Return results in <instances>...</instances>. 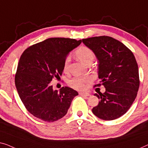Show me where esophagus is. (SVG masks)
<instances>
[{
	"instance_id": "esophagus-1",
	"label": "esophagus",
	"mask_w": 148,
	"mask_h": 148,
	"mask_svg": "<svg viewBox=\"0 0 148 148\" xmlns=\"http://www.w3.org/2000/svg\"><path fill=\"white\" fill-rule=\"evenodd\" d=\"M80 95L82 96H84V97H89L90 95L88 92H80Z\"/></svg>"
}]
</instances>
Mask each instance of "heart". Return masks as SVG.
Returning <instances> with one entry per match:
<instances>
[{"label":"heart","instance_id":"1","mask_svg":"<svg viewBox=\"0 0 148 148\" xmlns=\"http://www.w3.org/2000/svg\"><path fill=\"white\" fill-rule=\"evenodd\" d=\"M75 55L76 58L82 62L83 64L86 65H89L92 63L94 61L95 55L94 51H93L90 48L86 46H82L77 49L75 51ZM70 58L67 57L66 58L64 64V71L67 72L68 66L70 63ZM90 80V78L88 77H74L70 80L69 84L72 88L77 90H82L84 88L85 84H86L88 81Z\"/></svg>","mask_w":148,"mask_h":148}]
</instances>
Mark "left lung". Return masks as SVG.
Listing matches in <instances>:
<instances>
[{
    "label": "left lung",
    "mask_w": 148,
    "mask_h": 148,
    "mask_svg": "<svg viewBox=\"0 0 148 148\" xmlns=\"http://www.w3.org/2000/svg\"><path fill=\"white\" fill-rule=\"evenodd\" d=\"M82 43L94 51L99 78L106 90L94 95L100 101L92 113L103 120L116 119L126 113L138 91L139 70L135 56L123 43L111 37L83 39Z\"/></svg>",
    "instance_id": "1"
}]
</instances>
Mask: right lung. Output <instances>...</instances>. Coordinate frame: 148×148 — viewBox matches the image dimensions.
Returning a JSON list of instances; mask_svg holds the SVG:
<instances>
[{
    "mask_svg": "<svg viewBox=\"0 0 148 148\" xmlns=\"http://www.w3.org/2000/svg\"><path fill=\"white\" fill-rule=\"evenodd\" d=\"M81 42L70 38H49L22 53L14 82L25 107L35 117L53 122L66 115L78 93L67 86L60 91L53 90L51 81L62 76L66 58Z\"/></svg>",
    "mask_w": 148,
    "mask_h": 148,
    "instance_id": "right-lung-1",
    "label": "right lung"
}]
</instances>
